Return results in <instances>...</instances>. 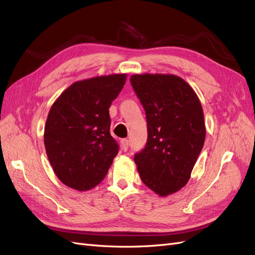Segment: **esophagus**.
Masks as SVG:
<instances>
[{"label":"esophagus","instance_id":"34e87169","mask_svg":"<svg viewBox=\"0 0 255 255\" xmlns=\"http://www.w3.org/2000/svg\"><path fill=\"white\" fill-rule=\"evenodd\" d=\"M121 146H122L123 150L127 151L128 149V139H122L121 140Z\"/></svg>","mask_w":255,"mask_h":255}]
</instances>
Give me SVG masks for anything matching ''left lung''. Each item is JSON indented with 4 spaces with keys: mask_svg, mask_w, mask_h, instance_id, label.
I'll return each mask as SVG.
<instances>
[{
    "mask_svg": "<svg viewBox=\"0 0 255 255\" xmlns=\"http://www.w3.org/2000/svg\"><path fill=\"white\" fill-rule=\"evenodd\" d=\"M130 84L148 125L144 148L134 160L144 185L160 197L187 184L205 140L203 110L196 92L172 74H134Z\"/></svg>",
    "mask_w": 255,
    "mask_h": 255,
    "instance_id": "left-lung-1",
    "label": "left lung"
}]
</instances>
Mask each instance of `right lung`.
I'll use <instances>...</instances> for the list:
<instances>
[{"instance_id": "obj_1", "label": "right lung", "mask_w": 255, "mask_h": 255, "mask_svg": "<svg viewBox=\"0 0 255 255\" xmlns=\"http://www.w3.org/2000/svg\"><path fill=\"white\" fill-rule=\"evenodd\" d=\"M127 74L73 83L53 103L44 127V146L54 172L68 187L85 191L101 183L118 154L109 109Z\"/></svg>"}]
</instances>
